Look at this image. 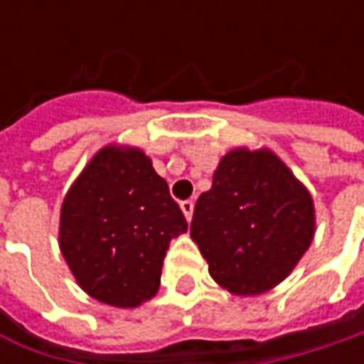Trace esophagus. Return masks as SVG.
Wrapping results in <instances>:
<instances>
[{"instance_id": "obj_1", "label": "esophagus", "mask_w": 364, "mask_h": 364, "mask_svg": "<svg viewBox=\"0 0 364 364\" xmlns=\"http://www.w3.org/2000/svg\"><path fill=\"white\" fill-rule=\"evenodd\" d=\"M180 208H182V213H184L186 220H192V213H194V203H192V200H184V203H180Z\"/></svg>"}]
</instances>
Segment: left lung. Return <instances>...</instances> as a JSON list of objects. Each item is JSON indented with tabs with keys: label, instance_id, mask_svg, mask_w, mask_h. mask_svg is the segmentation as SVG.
<instances>
[{
	"label": "left lung",
	"instance_id": "1",
	"mask_svg": "<svg viewBox=\"0 0 364 364\" xmlns=\"http://www.w3.org/2000/svg\"><path fill=\"white\" fill-rule=\"evenodd\" d=\"M314 232L310 190L267 147L225 154L190 225L210 277L235 296H259L282 284Z\"/></svg>",
	"mask_w": 364,
	"mask_h": 364
}]
</instances>
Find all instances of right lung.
<instances>
[{
	"label": "right lung",
	"mask_w": 364,
	"mask_h": 364,
	"mask_svg": "<svg viewBox=\"0 0 364 364\" xmlns=\"http://www.w3.org/2000/svg\"><path fill=\"white\" fill-rule=\"evenodd\" d=\"M188 231L166 180L139 147H101L60 206L58 247L77 284L113 308H137L160 289L170 241Z\"/></svg>",
	"instance_id": "obj_1"
}]
</instances>
